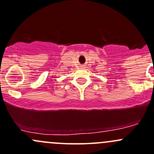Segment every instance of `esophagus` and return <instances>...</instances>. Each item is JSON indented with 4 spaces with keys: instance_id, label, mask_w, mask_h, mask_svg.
<instances>
[{
    "instance_id": "34e87169",
    "label": "esophagus",
    "mask_w": 154,
    "mask_h": 154,
    "mask_svg": "<svg viewBox=\"0 0 154 154\" xmlns=\"http://www.w3.org/2000/svg\"><path fill=\"white\" fill-rule=\"evenodd\" d=\"M85 68H86V67H85V66H81V69H84Z\"/></svg>"
}]
</instances>
